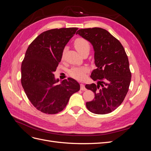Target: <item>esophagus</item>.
<instances>
[{
	"label": "esophagus",
	"mask_w": 151,
	"mask_h": 151,
	"mask_svg": "<svg viewBox=\"0 0 151 151\" xmlns=\"http://www.w3.org/2000/svg\"><path fill=\"white\" fill-rule=\"evenodd\" d=\"M80 86H81V91H86V90L87 89L86 88L85 86H84L83 84H81Z\"/></svg>",
	"instance_id": "obj_1"
}]
</instances>
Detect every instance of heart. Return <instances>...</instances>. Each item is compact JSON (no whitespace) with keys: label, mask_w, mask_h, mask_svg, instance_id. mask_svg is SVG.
<instances>
[{"label":"heart","mask_w":151,"mask_h":151,"mask_svg":"<svg viewBox=\"0 0 151 151\" xmlns=\"http://www.w3.org/2000/svg\"><path fill=\"white\" fill-rule=\"evenodd\" d=\"M74 46L77 52L81 54L86 52H89L90 45L89 43L86 40L79 38L75 40ZM65 53V50H63V55ZM88 71V68L86 67H73L69 70V74L75 79L82 80L85 77L86 72Z\"/></svg>","instance_id":"obj_1"}]
</instances>
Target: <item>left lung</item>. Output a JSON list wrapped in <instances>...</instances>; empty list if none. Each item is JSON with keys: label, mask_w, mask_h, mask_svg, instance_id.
Wrapping results in <instances>:
<instances>
[{"label": "left lung", "mask_w": 151, "mask_h": 151, "mask_svg": "<svg viewBox=\"0 0 151 151\" xmlns=\"http://www.w3.org/2000/svg\"><path fill=\"white\" fill-rule=\"evenodd\" d=\"M76 34L88 40L94 51L96 68L91 77L97 84H86L94 93L93 101L87 102L91 112L99 115L111 113L124 100L131 81L129 62L121 43L101 28L81 29Z\"/></svg>", "instance_id": "left-lung-1"}]
</instances>
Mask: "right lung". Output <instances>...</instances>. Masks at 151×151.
Segmentation results:
<instances>
[{"mask_svg": "<svg viewBox=\"0 0 151 151\" xmlns=\"http://www.w3.org/2000/svg\"><path fill=\"white\" fill-rule=\"evenodd\" d=\"M77 28L52 29L43 32L27 49L21 64V84L32 104L47 114H56L65 108L80 85L72 78L57 83L53 72L61 61L65 45Z\"/></svg>", "mask_w": 151, "mask_h": 151, "instance_id": "right-lung-1", "label": "right lung"}]
</instances>
